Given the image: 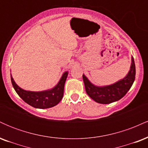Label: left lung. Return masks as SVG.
Segmentation results:
<instances>
[{
    "label": "left lung",
    "instance_id": "8db88e82",
    "mask_svg": "<svg viewBox=\"0 0 148 148\" xmlns=\"http://www.w3.org/2000/svg\"><path fill=\"white\" fill-rule=\"evenodd\" d=\"M136 75L134 60L132 58V65L128 74L123 79L111 86L98 87L92 84L88 79L83 75L86 93L96 102L99 103H110L123 98L132 87Z\"/></svg>",
    "mask_w": 148,
    "mask_h": 148
}]
</instances>
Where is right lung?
<instances>
[{
	"label": "right lung",
	"instance_id": "obj_1",
	"mask_svg": "<svg viewBox=\"0 0 148 148\" xmlns=\"http://www.w3.org/2000/svg\"><path fill=\"white\" fill-rule=\"evenodd\" d=\"M68 72H66L62 76L60 81L55 88L51 90L42 92L26 91L19 88L11 75V81L18 95L25 103L37 108H48L53 107L60 101L64 94V83Z\"/></svg>",
	"mask_w": 148,
	"mask_h": 148
}]
</instances>
